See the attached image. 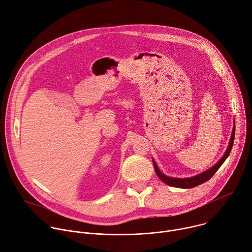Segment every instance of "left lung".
Returning <instances> with one entry per match:
<instances>
[{
	"mask_svg": "<svg viewBox=\"0 0 252 252\" xmlns=\"http://www.w3.org/2000/svg\"><path fill=\"white\" fill-rule=\"evenodd\" d=\"M234 134H235V122H233V128H232V132H231V136L228 142V146L227 149L225 150V152L223 154V156L219 160V162L214 165L211 169L200 173L196 176L193 177H189V178H174V177H169L164 175L160 169L158 168L156 162L153 160V164H154V168H155V172L157 174V176L159 177V179L161 181H163L165 184H167L168 186L171 187H175V188H181V189H190V188H194L200 184H203L207 181H209L215 174L216 172L220 169V167L224 163V161L226 160V158L228 157L232 145H233V140H234Z\"/></svg>",
	"mask_w": 252,
	"mask_h": 252,
	"instance_id": "8db88e82",
	"label": "left lung"
}]
</instances>
